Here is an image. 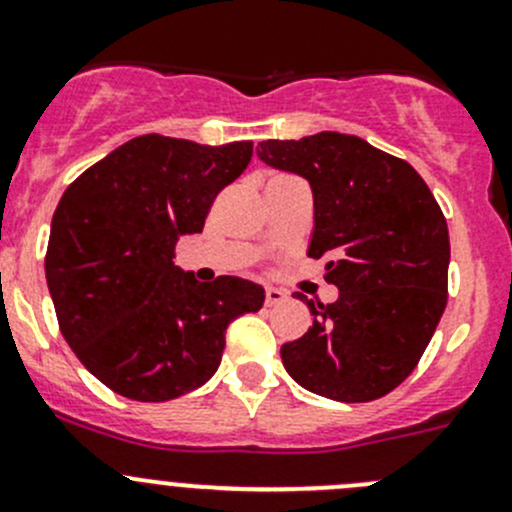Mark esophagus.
Returning <instances> with one entry per match:
<instances>
[{"mask_svg":"<svg viewBox=\"0 0 512 512\" xmlns=\"http://www.w3.org/2000/svg\"><path fill=\"white\" fill-rule=\"evenodd\" d=\"M280 302H285V292H282V289H277V287H267L265 289V304H267V307H275V304H280Z\"/></svg>","mask_w":512,"mask_h":512,"instance_id":"1","label":"esophagus"}]
</instances>
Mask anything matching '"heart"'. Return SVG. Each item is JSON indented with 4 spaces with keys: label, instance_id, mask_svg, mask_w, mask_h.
I'll return each mask as SVG.
<instances>
[{
    "label": "heart",
    "instance_id": "heart-1",
    "mask_svg": "<svg viewBox=\"0 0 512 512\" xmlns=\"http://www.w3.org/2000/svg\"><path fill=\"white\" fill-rule=\"evenodd\" d=\"M280 178H289V175H272L270 180H280ZM270 180H267V183H270Z\"/></svg>",
    "mask_w": 512,
    "mask_h": 512
}]
</instances>
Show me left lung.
Returning a JSON list of instances; mask_svg holds the SVG:
<instances>
[{
    "mask_svg": "<svg viewBox=\"0 0 512 512\" xmlns=\"http://www.w3.org/2000/svg\"><path fill=\"white\" fill-rule=\"evenodd\" d=\"M267 165L309 180V257H327L337 302L314 304L307 334L282 344L287 374L307 391L361 404L394 391L426 352L448 299L451 242L436 198L406 160L364 138L322 131L262 141Z\"/></svg>",
    "mask_w": 512,
    "mask_h": 512,
    "instance_id": "1",
    "label": "left lung"
}]
</instances>
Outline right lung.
I'll return each mask as SVG.
<instances>
[{
  "label": "right lung",
  "instance_id": "right-lung-1",
  "mask_svg": "<svg viewBox=\"0 0 512 512\" xmlns=\"http://www.w3.org/2000/svg\"><path fill=\"white\" fill-rule=\"evenodd\" d=\"M252 141L200 146L158 133L123 143L61 195L46 247L59 329L101 384L133 401H170L218 371L227 324L265 289L195 280L173 265L180 235L203 232Z\"/></svg>",
  "mask_w": 512,
  "mask_h": 512
}]
</instances>
